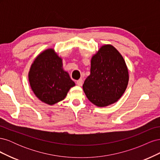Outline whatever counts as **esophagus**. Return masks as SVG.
Instances as JSON below:
<instances>
[{"label":"esophagus","mask_w":160,"mask_h":160,"mask_svg":"<svg viewBox=\"0 0 160 160\" xmlns=\"http://www.w3.org/2000/svg\"><path fill=\"white\" fill-rule=\"evenodd\" d=\"M83 81L82 79H80L78 81H77V84L79 86H82L83 85Z\"/></svg>","instance_id":"1"}]
</instances>
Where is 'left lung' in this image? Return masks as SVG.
<instances>
[{
	"mask_svg": "<svg viewBox=\"0 0 160 160\" xmlns=\"http://www.w3.org/2000/svg\"><path fill=\"white\" fill-rule=\"evenodd\" d=\"M128 81V69L123 57L114 47L105 45L92 57L91 74L83 88L92 103L106 107L122 96Z\"/></svg>",
	"mask_w": 160,
	"mask_h": 160,
	"instance_id": "1",
	"label": "left lung"
}]
</instances>
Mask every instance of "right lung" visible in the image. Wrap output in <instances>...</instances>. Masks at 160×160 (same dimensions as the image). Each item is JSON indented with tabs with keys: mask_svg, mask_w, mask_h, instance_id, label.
Returning <instances> with one entry per match:
<instances>
[{
	"mask_svg": "<svg viewBox=\"0 0 160 160\" xmlns=\"http://www.w3.org/2000/svg\"><path fill=\"white\" fill-rule=\"evenodd\" d=\"M28 80L37 98L51 105L63 100L71 88L75 85L62 69L61 58L52 49L37 57L28 72Z\"/></svg>",
	"mask_w": 160,
	"mask_h": 160,
	"instance_id": "right-lung-1",
	"label": "right lung"
}]
</instances>
